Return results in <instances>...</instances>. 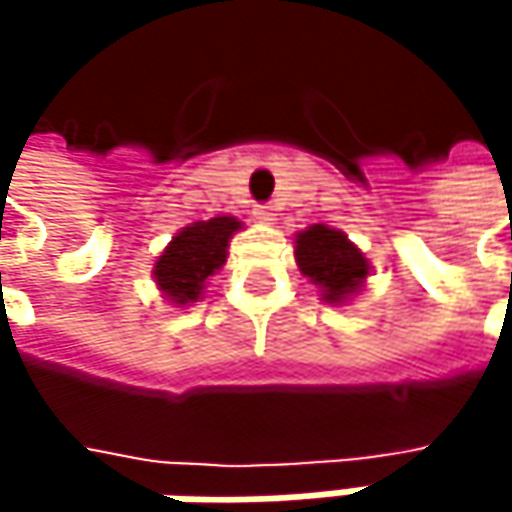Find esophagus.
<instances>
[{
    "label": "esophagus",
    "mask_w": 512,
    "mask_h": 512,
    "mask_svg": "<svg viewBox=\"0 0 512 512\" xmlns=\"http://www.w3.org/2000/svg\"><path fill=\"white\" fill-rule=\"evenodd\" d=\"M255 216L260 219V222H266V225H269V222H275V210H272L269 204H257Z\"/></svg>",
    "instance_id": "1"
}]
</instances>
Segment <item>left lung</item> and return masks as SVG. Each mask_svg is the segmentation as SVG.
<instances>
[{"mask_svg":"<svg viewBox=\"0 0 512 512\" xmlns=\"http://www.w3.org/2000/svg\"><path fill=\"white\" fill-rule=\"evenodd\" d=\"M296 263L299 269L323 287L326 302H341L356 293L367 278V260L356 246L326 225H311L296 237Z\"/></svg>","mask_w":512,"mask_h":512,"instance_id":"obj_1","label":"left lung"}]
</instances>
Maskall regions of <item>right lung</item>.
<instances>
[{
  "mask_svg": "<svg viewBox=\"0 0 512 512\" xmlns=\"http://www.w3.org/2000/svg\"><path fill=\"white\" fill-rule=\"evenodd\" d=\"M234 231H240V222L231 216H216L210 222L183 228L156 260L154 275L159 290L177 305L195 302L204 290V281L222 269Z\"/></svg>",
  "mask_w": 512,
  "mask_h": 512,
  "instance_id": "1",
  "label": "right lung"
}]
</instances>
